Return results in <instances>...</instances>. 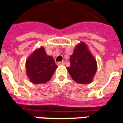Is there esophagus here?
<instances>
[{"instance_id":"34e87169","label":"esophagus","mask_w":123,"mask_h":123,"mask_svg":"<svg viewBox=\"0 0 123 123\" xmlns=\"http://www.w3.org/2000/svg\"><path fill=\"white\" fill-rule=\"evenodd\" d=\"M65 64V62H58L57 65L61 66V65H64Z\"/></svg>"}]
</instances>
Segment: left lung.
Masks as SVG:
<instances>
[{
  "mask_svg": "<svg viewBox=\"0 0 123 123\" xmlns=\"http://www.w3.org/2000/svg\"><path fill=\"white\" fill-rule=\"evenodd\" d=\"M69 61L71 65L66 69L73 80L80 84L92 82L97 70V62L85 43L82 41L75 46Z\"/></svg>",
  "mask_w": 123,
  "mask_h": 123,
  "instance_id": "left-lung-1",
  "label": "left lung"
}]
</instances>
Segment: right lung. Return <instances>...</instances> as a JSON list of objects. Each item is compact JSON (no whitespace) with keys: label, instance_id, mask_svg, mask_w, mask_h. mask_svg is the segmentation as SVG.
Here are the masks:
<instances>
[{"label":"right lung","instance_id":"add662e5","mask_svg":"<svg viewBox=\"0 0 123 123\" xmlns=\"http://www.w3.org/2000/svg\"><path fill=\"white\" fill-rule=\"evenodd\" d=\"M26 74L33 84H44L50 80L57 68L52 56L48 55L44 47L36 49L25 62Z\"/></svg>","mask_w":123,"mask_h":123}]
</instances>
